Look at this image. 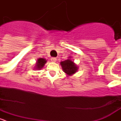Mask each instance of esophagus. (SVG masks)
Wrapping results in <instances>:
<instances>
[{"mask_svg":"<svg viewBox=\"0 0 121 121\" xmlns=\"http://www.w3.org/2000/svg\"><path fill=\"white\" fill-rule=\"evenodd\" d=\"M51 60L52 62H56V60H57V59L56 58V57H51Z\"/></svg>","mask_w":121,"mask_h":121,"instance_id":"34e87169","label":"esophagus"}]
</instances>
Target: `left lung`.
<instances>
[{"label": "left lung", "instance_id": "8db88e82", "mask_svg": "<svg viewBox=\"0 0 121 121\" xmlns=\"http://www.w3.org/2000/svg\"><path fill=\"white\" fill-rule=\"evenodd\" d=\"M62 70L68 76H71L78 71L79 67L74 62L73 60L71 59V57H68V59L61 61L60 62Z\"/></svg>", "mask_w": 121, "mask_h": 121}]
</instances>
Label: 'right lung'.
Returning a JSON list of instances; mask_svg holds the SVG:
<instances>
[{
    "label": "right lung",
    "instance_id": "right-lung-1",
    "mask_svg": "<svg viewBox=\"0 0 121 121\" xmlns=\"http://www.w3.org/2000/svg\"><path fill=\"white\" fill-rule=\"evenodd\" d=\"M47 60L45 58H38L36 61V65H35V67H34V70H41L42 68L44 67L45 64L47 63Z\"/></svg>",
    "mask_w": 121,
    "mask_h": 121
}]
</instances>
